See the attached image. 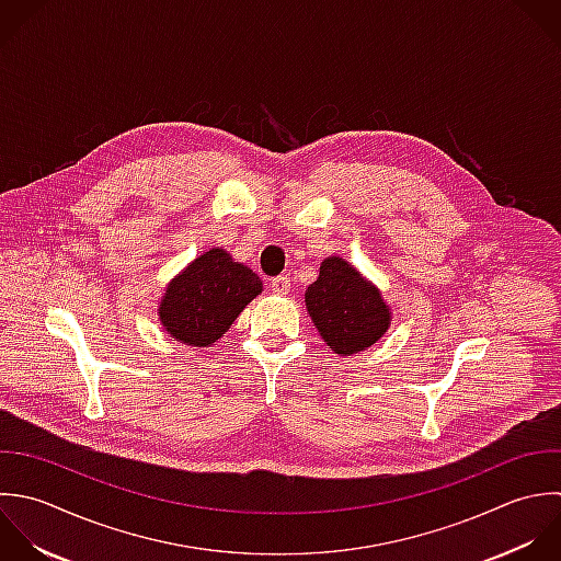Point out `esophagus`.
Wrapping results in <instances>:
<instances>
[{
    "instance_id": "obj_1",
    "label": "esophagus",
    "mask_w": 561,
    "mask_h": 561,
    "mask_svg": "<svg viewBox=\"0 0 561 561\" xmlns=\"http://www.w3.org/2000/svg\"><path fill=\"white\" fill-rule=\"evenodd\" d=\"M271 290H273L275 295H279V297L288 295V293H290V277H286V275L275 277V279L271 282Z\"/></svg>"
}]
</instances>
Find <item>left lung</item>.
I'll list each match as a JSON object with an SVG mask.
<instances>
[{
    "instance_id": "8db88e82",
    "label": "left lung",
    "mask_w": 561,
    "mask_h": 561,
    "mask_svg": "<svg viewBox=\"0 0 561 561\" xmlns=\"http://www.w3.org/2000/svg\"><path fill=\"white\" fill-rule=\"evenodd\" d=\"M306 308L325 345L339 356H354L378 343L393 319L380 288L339 255L321 262L317 282L306 290Z\"/></svg>"
}]
</instances>
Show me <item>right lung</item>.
<instances>
[{"mask_svg": "<svg viewBox=\"0 0 561 561\" xmlns=\"http://www.w3.org/2000/svg\"><path fill=\"white\" fill-rule=\"evenodd\" d=\"M262 293V279L225 249L192 260L165 286L157 306L163 330L190 347H211Z\"/></svg>", "mask_w": 561, "mask_h": 561, "instance_id": "add662e5", "label": "right lung"}]
</instances>
